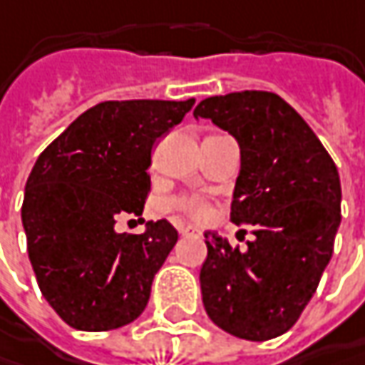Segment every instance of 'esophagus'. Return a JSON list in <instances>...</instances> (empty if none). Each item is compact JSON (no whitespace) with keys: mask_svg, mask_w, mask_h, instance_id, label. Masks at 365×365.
Returning <instances> with one entry per match:
<instances>
[{"mask_svg":"<svg viewBox=\"0 0 365 365\" xmlns=\"http://www.w3.org/2000/svg\"><path fill=\"white\" fill-rule=\"evenodd\" d=\"M180 235L182 237H198L200 230L196 227H192V225H185V227H180Z\"/></svg>","mask_w":365,"mask_h":365,"instance_id":"1","label":"esophagus"}]
</instances>
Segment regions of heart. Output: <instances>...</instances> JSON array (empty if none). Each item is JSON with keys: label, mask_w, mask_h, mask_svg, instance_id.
Here are the masks:
<instances>
[{"label": "heart", "mask_w": 365, "mask_h": 365, "mask_svg": "<svg viewBox=\"0 0 365 365\" xmlns=\"http://www.w3.org/2000/svg\"><path fill=\"white\" fill-rule=\"evenodd\" d=\"M169 206H171L173 210H178V212L194 218V220H206V218L210 216V206H208V202H204V200L198 198V196H180V198H173Z\"/></svg>", "instance_id": "b5f03b06"}]
</instances>
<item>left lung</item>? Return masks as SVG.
Instances as JSON below:
<instances>
[{
    "instance_id": "8db88e82",
    "label": "left lung",
    "mask_w": 365,
    "mask_h": 365,
    "mask_svg": "<svg viewBox=\"0 0 365 365\" xmlns=\"http://www.w3.org/2000/svg\"><path fill=\"white\" fill-rule=\"evenodd\" d=\"M210 118L241 147L230 220L253 225L247 249L204 232L202 300L216 327L267 341L292 329L317 290L341 222L337 165L302 116L272 91L206 98Z\"/></svg>"
}]
</instances>
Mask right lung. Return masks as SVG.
<instances>
[{
  "label": "right lung",
  "mask_w": 365,
  "mask_h": 365,
  "mask_svg": "<svg viewBox=\"0 0 365 365\" xmlns=\"http://www.w3.org/2000/svg\"><path fill=\"white\" fill-rule=\"evenodd\" d=\"M194 102L98 103L32 167L22 202L28 257L42 296L73 329L112 331L147 307L178 230L151 220L143 235H118L114 225L122 214H143L153 145Z\"/></svg>",
  "instance_id": "obj_1"
}]
</instances>
